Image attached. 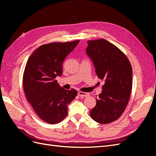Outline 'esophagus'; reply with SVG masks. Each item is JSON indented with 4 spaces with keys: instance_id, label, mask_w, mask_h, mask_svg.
I'll list each match as a JSON object with an SVG mask.
<instances>
[{
    "instance_id": "obj_1",
    "label": "esophagus",
    "mask_w": 156,
    "mask_h": 156,
    "mask_svg": "<svg viewBox=\"0 0 156 156\" xmlns=\"http://www.w3.org/2000/svg\"><path fill=\"white\" fill-rule=\"evenodd\" d=\"M78 95L81 97H87L89 96V94L86 93V92H83L81 91L78 92Z\"/></svg>"
}]
</instances>
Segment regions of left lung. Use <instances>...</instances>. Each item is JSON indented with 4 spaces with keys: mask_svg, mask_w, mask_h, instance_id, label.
<instances>
[{
    "mask_svg": "<svg viewBox=\"0 0 156 156\" xmlns=\"http://www.w3.org/2000/svg\"><path fill=\"white\" fill-rule=\"evenodd\" d=\"M87 53L93 61L96 73L105 84L90 111L92 119L106 124L119 119L123 114L132 90V67L120 49L105 39L88 40Z\"/></svg>",
    "mask_w": 156,
    "mask_h": 156,
    "instance_id": "1",
    "label": "left lung"
}]
</instances>
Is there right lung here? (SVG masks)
Wrapping results in <instances>:
<instances>
[{"label":"right lung","mask_w":156,"mask_h":156,"mask_svg":"<svg viewBox=\"0 0 156 156\" xmlns=\"http://www.w3.org/2000/svg\"><path fill=\"white\" fill-rule=\"evenodd\" d=\"M79 42L42 45L27 60L23 77L25 96L37 115L48 124L62 121L68 115V105L77 95L76 90L60 87L55 78L62 75L64 60Z\"/></svg>","instance_id":"obj_1"}]
</instances>
